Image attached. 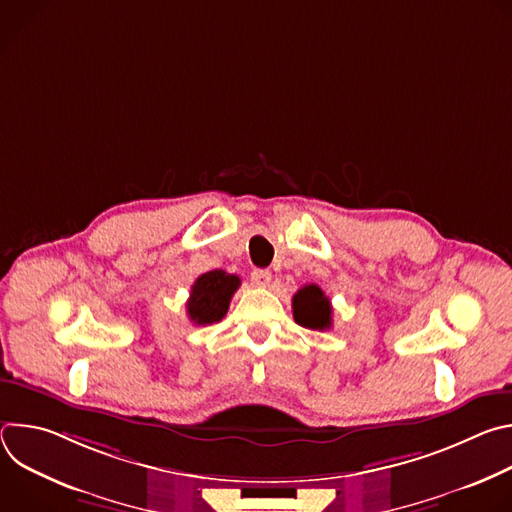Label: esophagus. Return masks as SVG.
I'll list each match as a JSON object with an SVG mask.
<instances>
[{"label":"esophagus","instance_id":"esophagus-1","mask_svg":"<svg viewBox=\"0 0 512 512\" xmlns=\"http://www.w3.org/2000/svg\"><path fill=\"white\" fill-rule=\"evenodd\" d=\"M251 281L255 285H259V287H267L269 281H271V271H267V269H253L251 271Z\"/></svg>","mask_w":512,"mask_h":512}]
</instances>
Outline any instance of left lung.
I'll use <instances>...</instances> for the list:
<instances>
[{"mask_svg": "<svg viewBox=\"0 0 512 512\" xmlns=\"http://www.w3.org/2000/svg\"><path fill=\"white\" fill-rule=\"evenodd\" d=\"M291 306H294V320L300 326L320 332L332 328V306L318 285H304L291 300Z\"/></svg>", "mask_w": 512, "mask_h": 512, "instance_id": "left-lung-1", "label": "left lung"}]
</instances>
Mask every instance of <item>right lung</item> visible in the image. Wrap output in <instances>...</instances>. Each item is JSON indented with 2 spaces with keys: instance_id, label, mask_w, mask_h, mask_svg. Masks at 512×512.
Returning a JSON list of instances; mask_svg holds the SVG:
<instances>
[{
  "instance_id": "right-lung-1",
  "label": "right lung",
  "mask_w": 512,
  "mask_h": 512,
  "mask_svg": "<svg viewBox=\"0 0 512 512\" xmlns=\"http://www.w3.org/2000/svg\"><path fill=\"white\" fill-rule=\"evenodd\" d=\"M239 285L241 279L223 269L202 273L190 289V298L186 302L188 318L198 326L221 322L227 316L231 298Z\"/></svg>"
}]
</instances>
